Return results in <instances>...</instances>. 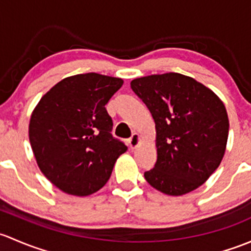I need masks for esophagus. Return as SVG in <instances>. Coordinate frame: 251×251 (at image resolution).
Instances as JSON below:
<instances>
[{"label": "esophagus", "instance_id": "obj_1", "mask_svg": "<svg viewBox=\"0 0 251 251\" xmlns=\"http://www.w3.org/2000/svg\"><path fill=\"white\" fill-rule=\"evenodd\" d=\"M139 144H140V135H139L138 133H134L133 135H131V138L128 140L129 147H130V149H135Z\"/></svg>", "mask_w": 251, "mask_h": 251}]
</instances>
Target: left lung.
<instances>
[{
  "label": "left lung",
  "instance_id": "1",
  "mask_svg": "<svg viewBox=\"0 0 251 251\" xmlns=\"http://www.w3.org/2000/svg\"><path fill=\"white\" fill-rule=\"evenodd\" d=\"M156 125L157 162L146 181L169 196L203 185L218 169L228 138V116L220 98L192 77L169 72L130 82Z\"/></svg>",
  "mask_w": 251,
  "mask_h": 251
}]
</instances>
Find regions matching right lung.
Instances as JSON below:
<instances>
[{"label":"right lung","mask_w":251,"mask_h":251,"mask_svg":"<svg viewBox=\"0 0 251 251\" xmlns=\"http://www.w3.org/2000/svg\"><path fill=\"white\" fill-rule=\"evenodd\" d=\"M123 79L89 72L66 77L41 98L29 139L41 172L69 195L89 196L110 179L126 146L111 134L105 105Z\"/></svg>","instance_id":"add662e5"}]
</instances>
